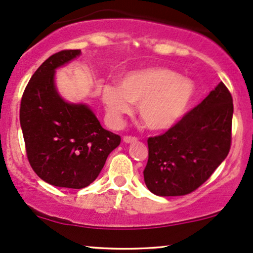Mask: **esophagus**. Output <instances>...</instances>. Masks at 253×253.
<instances>
[{
    "instance_id": "34e87169",
    "label": "esophagus",
    "mask_w": 253,
    "mask_h": 253,
    "mask_svg": "<svg viewBox=\"0 0 253 253\" xmlns=\"http://www.w3.org/2000/svg\"><path fill=\"white\" fill-rule=\"evenodd\" d=\"M136 140H137L136 136H132V135H125L124 136V141L126 143L134 142V141H136Z\"/></svg>"
}]
</instances>
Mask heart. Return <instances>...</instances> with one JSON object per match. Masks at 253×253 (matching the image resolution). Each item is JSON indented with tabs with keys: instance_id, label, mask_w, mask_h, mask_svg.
Here are the masks:
<instances>
[{
	"instance_id": "b5f03b06",
	"label": "heart",
	"mask_w": 253,
	"mask_h": 253,
	"mask_svg": "<svg viewBox=\"0 0 253 253\" xmlns=\"http://www.w3.org/2000/svg\"><path fill=\"white\" fill-rule=\"evenodd\" d=\"M193 94L190 81L165 68L132 71L121 77L119 86L101 87V100L114 126H120L124 116L132 112V103H137V113L150 129H165L176 123Z\"/></svg>"
}]
</instances>
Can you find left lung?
<instances>
[{
    "instance_id": "1",
    "label": "left lung",
    "mask_w": 253,
    "mask_h": 253,
    "mask_svg": "<svg viewBox=\"0 0 253 253\" xmlns=\"http://www.w3.org/2000/svg\"><path fill=\"white\" fill-rule=\"evenodd\" d=\"M232 114L231 93L220 82L167 132L148 137L147 188L158 196H183L201 187L229 154Z\"/></svg>"
}]
</instances>
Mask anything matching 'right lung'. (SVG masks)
<instances>
[{
  "instance_id": "right-lung-1",
  "label": "right lung",
  "mask_w": 253,
  "mask_h": 253,
  "mask_svg": "<svg viewBox=\"0 0 253 253\" xmlns=\"http://www.w3.org/2000/svg\"><path fill=\"white\" fill-rule=\"evenodd\" d=\"M79 55L81 50H62L50 56L29 81L20 108L31 168L47 183L72 189L92 183L121 141L86 105L66 103L57 92L55 70Z\"/></svg>"
}]
</instances>
